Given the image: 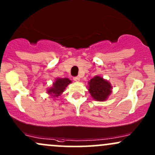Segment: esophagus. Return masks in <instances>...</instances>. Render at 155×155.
I'll use <instances>...</instances> for the list:
<instances>
[{"label":"esophagus","instance_id":"34e87169","mask_svg":"<svg viewBox=\"0 0 155 155\" xmlns=\"http://www.w3.org/2000/svg\"><path fill=\"white\" fill-rule=\"evenodd\" d=\"M73 80H74L75 82H78V81H80V78L79 77H74L73 78Z\"/></svg>","mask_w":155,"mask_h":155}]
</instances>
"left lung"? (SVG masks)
<instances>
[{
    "instance_id": "8db88e82",
    "label": "left lung",
    "mask_w": 155,
    "mask_h": 155,
    "mask_svg": "<svg viewBox=\"0 0 155 155\" xmlns=\"http://www.w3.org/2000/svg\"><path fill=\"white\" fill-rule=\"evenodd\" d=\"M91 96L97 101H104L111 93L112 86L107 81L100 76H95L88 82Z\"/></svg>"
}]
</instances>
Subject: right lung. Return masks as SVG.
Segmentation results:
<instances>
[{
	"instance_id": "add662e5",
	"label": "right lung",
	"mask_w": 155,
	"mask_h": 155,
	"mask_svg": "<svg viewBox=\"0 0 155 155\" xmlns=\"http://www.w3.org/2000/svg\"><path fill=\"white\" fill-rule=\"evenodd\" d=\"M71 83V81L69 78H57L53 83L52 87L49 88L47 90V93L51 94L53 97H58L64 92L66 86Z\"/></svg>"
}]
</instances>
